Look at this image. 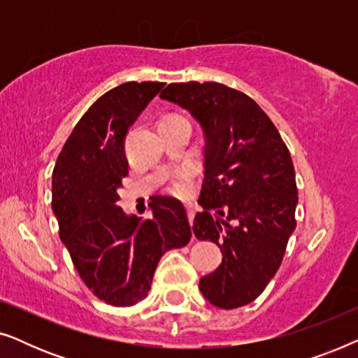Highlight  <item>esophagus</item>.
<instances>
[{
  "label": "esophagus",
  "mask_w": 358,
  "mask_h": 358,
  "mask_svg": "<svg viewBox=\"0 0 358 358\" xmlns=\"http://www.w3.org/2000/svg\"><path fill=\"white\" fill-rule=\"evenodd\" d=\"M187 217H189V223H190V224H194L195 212H194V207H192V205H187Z\"/></svg>",
  "instance_id": "obj_1"
}]
</instances>
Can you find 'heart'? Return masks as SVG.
I'll use <instances>...</instances> for the list:
<instances>
[{"instance_id":"obj_1","label":"heart","mask_w":358,"mask_h":358,"mask_svg":"<svg viewBox=\"0 0 358 358\" xmlns=\"http://www.w3.org/2000/svg\"><path fill=\"white\" fill-rule=\"evenodd\" d=\"M189 189V174L187 173H179L173 180V190L178 194H182Z\"/></svg>"}]
</instances>
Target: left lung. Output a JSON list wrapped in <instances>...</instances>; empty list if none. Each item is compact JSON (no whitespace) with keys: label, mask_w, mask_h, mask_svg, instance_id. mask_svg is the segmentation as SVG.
<instances>
[{"label":"left lung","mask_w":358,"mask_h":358,"mask_svg":"<svg viewBox=\"0 0 358 358\" xmlns=\"http://www.w3.org/2000/svg\"><path fill=\"white\" fill-rule=\"evenodd\" d=\"M161 99L189 110L203 134V184L194 234L220 248L218 268L200 278L213 306L256 300L280 267L295 231L292 156L256 101L220 83H173Z\"/></svg>","instance_id":"left-lung-1"}]
</instances>
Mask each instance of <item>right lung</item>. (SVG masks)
Returning a JSON list of instances; mask_svg holds the SVG:
<instances>
[{
	"label": "right lung",
	"instance_id": "1",
	"mask_svg": "<svg viewBox=\"0 0 358 358\" xmlns=\"http://www.w3.org/2000/svg\"><path fill=\"white\" fill-rule=\"evenodd\" d=\"M163 86L129 81L102 94L75 125L53 168L52 210L62 241L86 287L112 306L143 300L161 256L192 236L178 199L156 197L150 220L117 205L129 174L125 136Z\"/></svg>",
	"mask_w": 358,
	"mask_h": 358
}]
</instances>
